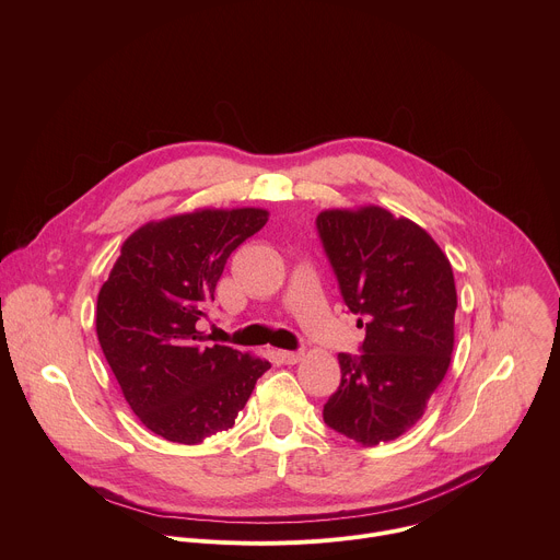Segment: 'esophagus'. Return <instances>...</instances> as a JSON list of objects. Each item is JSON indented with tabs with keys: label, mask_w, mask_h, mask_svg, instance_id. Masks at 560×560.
<instances>
[{
	"label": "esophagus",
	"mask_w": 560,
	"mask_h": 560,
	"mask_svg": "<svg viewBox=\"0 0 560 560\" xmlns=\"http://www.w3.org/2000/svg\"><path fill=\"white\" fill-rule=\"evenodd\" d=\"M277 354H279V359H281L283 363H288V365H294V363H299V361L303 359V352H301V350H279Z\"/></svg>",
	"instance_id": "obj_1"
}]
</instances>
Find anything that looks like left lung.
<instances>
[{"label": "left lung", "instance_id": "8db88e82", "mask_svg": "<svg viewBox=\"0 0 560 560\" xmlns=\"http://www.w3.org/2000/svg\"><path fill=\"white\" fill-rule=\"evenodd\" d=\"M316 232L357 326L359 354H339L341 385L324 406L335 432L378 445L412 428L454 348L456 288L447 257L410 219L368 206L326 210Z\"/></svg>", "mask_w": 560, "mask_h": 560}]
</instances>
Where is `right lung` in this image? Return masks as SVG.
<instances>
[{"label":"right lung","instance_id":"1","mask_svg":"<svg viewBox=\"0 0 560 560\" xmlns=\"http://www.w3.org/2000/svg\"><path fill=\"white\" fill-rule=\"evenodd\" d=\"M266 221V210L236 208L145 223L100 290L102 352L132 412L166 441L195 445L232 428L270 370L199 332L228 257Z\"/></svg>","mask_w":560,"mask_h":560}]
</instances>
